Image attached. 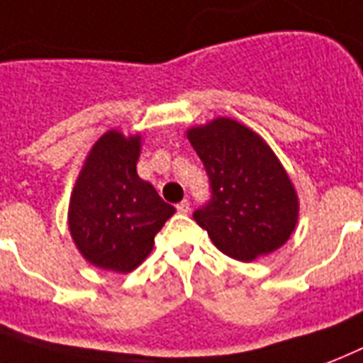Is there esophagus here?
I'll return each instance as SVG.
<instances>
[{
  "mask_svg": "<svg viewBox=\"0 0 363 363\" xmlns=\"http://www.w3.org/2000/svg\"><path fill=\"white\" fill-rule=\"evenodd\" d=\"M176 208H178L179 213H187L189 212V201H182Z\"/></svg>",
  "mask_w": 363,
  "mask_h": 363,
  "instance_id": "obj_1",
  "label": "esophagus"
}]
</instances>
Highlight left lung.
<instances>
[{"label":"left lung","mask_w":363,"mask_h":363,"mask_svg":"<svg viewBox=\"0 0 363 363\" xmlns=\"http://www.w3.org/2000/svg\"><path fill=\"white\" fill-rule=\"evenodd\" d=\"M187 138L212 187V201L193 218L213 246L250 263L288 242L299 220V196L271 145L231 117L191 126Z\"/></svg>","instance_id":"left-lung-1"}]
</instances>
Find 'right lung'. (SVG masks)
Returning a JSON list of instances; mask_svg holds the SVG:
<instances>
[{"label": "right lung", "mask_w": 363, "mask_h": 363, "mask_svg": "<svg viewBox=\"0 0 363 363\" xmlns=\"http://www.w3.org/2000/svg\"><path fill=\"white\" fill-rule=\"evenodd\" d=\"M142 136L108 130L89 151L67 206V229L86 263L126 274L153 250L176 208L138 176Z\"/></svg>", "instance_id": "add662e5"}]
</instances>
